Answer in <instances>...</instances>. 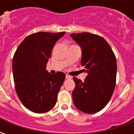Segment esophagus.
<instances>
[{"instance_id": "1", "label": "esophagus", "mask_w": 134, "mask_h": 134, "mask_svg": "<svg viewBox=\"0 0 134 134\" xmlns=\"http://www.w3.org/2000/svg\"><path fill=\"white\" fill-rule=\"evenodd\" d=\"M66 79H67V80H70V79H72V77L70 75H66Z\"/></svg>"}]
</instances>
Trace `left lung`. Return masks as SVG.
Wrapping results in <instances>:
<instances>
[{
  "label": "left lung",
  "instance_id": "8db88e82",
  "mask_svg": "<svg viewBox=\"0 0 134 134\" xmlns=\"http://www.w3.org/2000/svg\"><path fill=\"white\" fill-rule=\"evenodd\" d=\"M70 36L81 47V64L87 74L84 81L73 77L75 82L73 103L82 112L95 113L106 105L115 89V54L105 39L100 36L87 32Z\"/></svg>",
  "mask_w": 134,
  "mask_h": 134
}]
</instances>
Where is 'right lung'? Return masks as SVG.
<instances>
[{
    "label": "right lung",
    "instance_id": "right-lung-1",
    "mask_svg": "<svg viewBox=\"0 0 134 134\" xmlns=\"http://www.w3.org/2000/svg\"><path fill=\"white\" fill-rule=\"evenodd\" d=\"M65 32H37L20 44L13 58L16 93L26 108L36 113L49 111L55 105L65 75H52L46 70L54 44Z\"/></svg>",
    "mask_w": 134,
    "mask_h": 134
}]
</instances>
